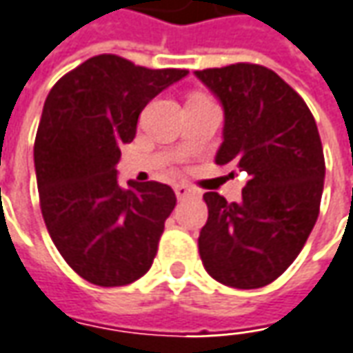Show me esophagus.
<instances>
[{"mask_svg":"<svg viewBox=\"0 0 353 353\" xmlns=\"http://www.w3.org/2000/svg\"><path fill=\"white\" fill-rule=\"evenodd\" d=\"M174 191H176L177 199H187V196L196 195L195 187L187 185V183H177V185L174 187Z\"/></svg>","mask_w":353,"mask_h":353,"instance_id":"34e87169","label":"esophagus"}]
</instances>
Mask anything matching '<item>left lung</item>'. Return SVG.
I'll return each mask as SVG.
<instances>
[{"label":"left lung","mask_w":353,"mask_h":353,"mask_svg":"<svg viewBox=\"0 0 353 353\" xmlns=\"http://www.w3.org/2000/svg\"><path fill=\"white\" fill-rule=\"evenodd\" d=\"M195 75L224 110L216 164L249 176L239 203L203 195L201 261L220 284L263 288L296 261L317 222L325 183L317 123L303 98L267 67L236 63Z\"/></svg>","instance_id":"1"}]
</instances>
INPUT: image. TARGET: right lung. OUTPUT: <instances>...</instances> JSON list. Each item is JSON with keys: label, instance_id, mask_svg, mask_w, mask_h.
Masks as SVG:
<instances>
[{"label": "right lung", "instance_id": "right-lung-1", "mask_svg": "<svg viewBox=\"0 0 353 353\" xmlns=\"http://www.w3.org/2000/svg\"><path fill=\"white\" fill-rule=\"evenodd\" d=\"M187 73L102 54L61 77L46 98L34 141L42 216L67 265L96 286L131 284L157 257L176 193L158 181L123 189L116 166L146 104Z\"/></svg>", "mask_w": 353, "mask_h": 353}]
</instances>
